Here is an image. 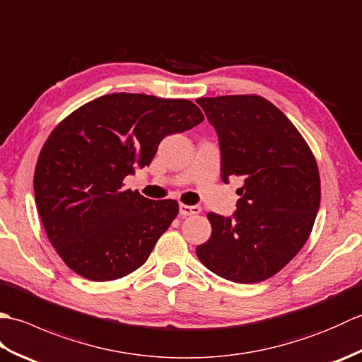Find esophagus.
<instances>
[{
	"label": "esophagus",
	"instance_id": "1",
	"mask_svg": "<svg viewBox=\"0 0 362 362\" xmlns=\"http://www.w3.org/2000/svg\"><path fill=\"white\" fill-rule=\"evenodd\" d=\"M180 214L182 216H191V214H199L201 213V206L199 205H185V204H180L179 206Z\"/></svg>",
	"mask_w": 362,
	"mask_h": 362
}]
</instances>
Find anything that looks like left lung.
<instances>
[{"mask_svg":"<svg viewBox=\"0 0 362 362\" xmlns=\"http://www.w3.org/2000/svg\"><path fill=\"white\" fill-rule=\"evenodd\" d=\"M221 148L222 180L244 179L232 218L209 213L201 263L222 279L258 283L303 247L320 205L319 168L308 143L280 109L258 95L199 98Z\"/></svg>","mask_w":362,"mask_h":362,"instance_id":"1","label":"left lung"}]
</instances>
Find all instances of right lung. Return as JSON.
<instances>
[{
	"label": "right lung",
	"mask_w": 362,
	"mask_h": 362,
	"mask_svg": "<svg viewBox=\"0 0 362 362\" xmlns=\"http://www.w3.org/2000/svg\"><path fill=\"white\" fill-rule=\"evenodd\" d=\"M204 121L188 99L112 93L83 104L45 141L34 193L45 232L73 272L93 281L136 271L179 213L124 179L149 166L160 141Z\"/></svg>",
	"instance_id": "obj_1"
}]
</instances>
